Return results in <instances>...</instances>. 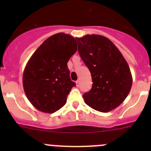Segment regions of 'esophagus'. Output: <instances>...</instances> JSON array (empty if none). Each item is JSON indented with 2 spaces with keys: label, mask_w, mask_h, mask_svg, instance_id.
Returning a JSON list of instances; mask_svg holds the SVG:
<instances>
[{
  "label": "esophagus",
  "mask_w": 151,
  "mask_h": 151,
  "mask_svg": "<svg viewBox=\"0 0 151 151\" xmlns=\"http://www.w3.org/2000/svg\"><path fill=\"white\" fill-rule=\"evenodd\" d=\"M76 85H77V87L80 86V80H77V81H76Z\"/></svg>",
  "instance_id": "esophagus-1"
}]
</instances>
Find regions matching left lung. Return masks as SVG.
Segmentation results:
<instances>
[{
    "label": "left lung",
    "mask_w": 151,
    "mask_h": 151,
    "mask_svg": "<svg viewBox=\"0 0 151 151\" xmlns=\"http://www.w3.org/2000/svg\"><path fill=\"white\" fill-rule=\"evenodd\" d=\"M82 60L89 68L93 85L83 94L85 104L101 112L118 107L126 99L132 77L126 59L116 46L100 35L76 38Z\"/></svg>",
    "instance_id": "1"
}]
</instances>
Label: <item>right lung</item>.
<instances>
[{
    "label": "right lung",
    "instance_id": "right-lung-1",
    "mask_svg": "<svg viewBox=\"0 0 151 151\" xmlns=\"http://www.w3.org/2000/svg\"><path fill=\"white\" fill-rule=\"evenodd\" d=\"M77 50L73 36L58 33L47 39L29 59L23 72V88L30 102L39 111L53 113L66 103L76 85L70 79L67 63Z\"/></svg>",
    "mask_w": 151,
    "mask_h": 151
}]
</instances>
